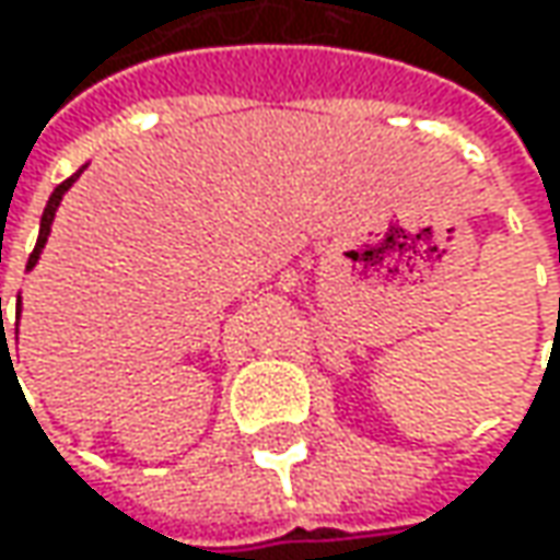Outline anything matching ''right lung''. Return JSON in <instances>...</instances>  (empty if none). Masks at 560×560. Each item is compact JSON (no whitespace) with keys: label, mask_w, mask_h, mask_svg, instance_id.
Returning a JSON list of instances; mask_svg holds the SVG:
<instances>
[{"label":"right lung","mask_w":560,"mask_h":560,"mask_svg":"<svg viewBox=\"0 0 560 560\" xmlns=\"http://www.w3.org/2000/svg\"><path fill=\"white\" fill-rule=\"evenodd\" d=\"M83 171V167H80ZM80 171H77L74 177H68L65 184L55 186V192L49 196V202H46V208H43V221H39V236H36V248L31 252V258H27V270L39 261V252H43V246H46V240H49V230H52V221H55V211H58V205H61V196L74 186V180L80 177ZM18 317H21V295H18ZM0 324H2V299H0Z\"/></svg>","instance_id":"obj_1"}]
</instances>
